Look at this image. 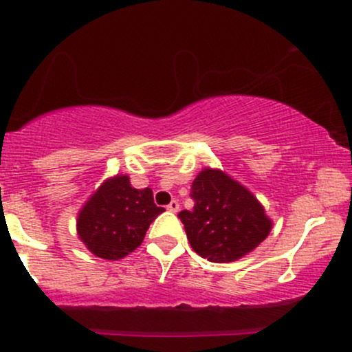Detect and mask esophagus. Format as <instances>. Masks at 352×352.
<instances>
[{
  "label": "esophagus",
  "mask_w": 352,
  "mask_h": 352,
  "mask_svg": "<svg viewBox=\"0 0 352 352\" xmlns=\"http://www.w3.org/2000/svg\"><path fill=\"white\" fill-rule=\"evenodd\" d=\"M166 209H168L170 212H179V210H180L179 201H172L168 206H166Z\"/></svg>",
  "instance_id": "34e87169"
}]
</instances>
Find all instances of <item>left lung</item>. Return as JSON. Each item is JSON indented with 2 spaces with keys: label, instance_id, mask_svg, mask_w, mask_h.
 <instances>
[{
  "label": "left lung",
  "instance_id": "8db88e82",
  "mask_svg": "<svg viewBox=\"0 0 352 352\" xmlns=\"http://www.w3.org/2000/svg\"><path fill=\"white\" fill-rule=\"evenodd\" d=\"M194 209L180 210L188 243L199 256L229 263L251 253L272 231L258 199L217 168H204L192 182Z\"/></svg>",
  "mask_w": 352,
  "mask_h": 352
}]
</instances>
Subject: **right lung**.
<instances>
[{
	"label": "right lung",
	"mask_w": 352,
	"mask_h": 352,
	"mask_svg": "<svg viewBox=\"0 0 352 352\" xmlns=\"http://www.w3.org/2000/svg\"><path fill=\"white\" fill-rule=\"evenodd\" d=\"M151 188H135L128 175L102 182L77 216V234L96 256L121 260L145 239L150 224L164 212Z\"/></svg>",
	"instance_id": "add662e5"
}]
</instances>
